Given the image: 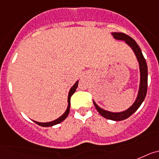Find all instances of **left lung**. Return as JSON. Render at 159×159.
Returning <instances> with one entry per match:
<instances>
[{
	"label": "left lung",
	"instance_id": "8db88e82",
	"mask_svg": "<svg viewBox=\"0 0 159 159\" xmlns=\"http://www.w3.org/2000/svg\"><path fill=\"white\" fill-rule=\"evenodd\" d=\"M114 39L118 41H124L126 45L130 47L133 52L134 53L138 62L139 65V72H140V83H139V92H138L137 98L135 99L134 102L129 106L127 110L121 111V112H111L109 110H106L104 109L101 108L98 105L93 102L95 108L97 109L98 112L101 115L107 118V119L113 120V121H122L126 119L131 116L139 108V106L142 105L143 102L146 98V92H147V78H148V70H147V65L146 61L143 57L142 50L140 47L132 38L129 37L123 33H111Z\"/></svg>",
	"mask_w": 159,
	"mask_h": 159
}]
</instances>
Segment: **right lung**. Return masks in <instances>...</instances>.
<instances>
[{"label":"right lung","instance_id":"obj_1","mask_svg":"<svg viewBox=\"0 0 159 159\" xmlns=\"http://www.w3.org/2000/svg\"><path fill=\"white\" fill-rule=\"evenodd\" d=\"M78 80L76 81L74 85L70 88V91H69V94H68V106H67V109L65 111L64 114H62L61 116H60L58 118H57V119L53 120L52 121H49V122H39V121H34L35 123H37L38 125H41V126H44V127H49V126H53V125H57V124H59L60 122L64 121L66 118H67V116L69 115V113H70V98L71 96L74 93V92L76 91V89L78 88Z\"/></svg>","mask_w":159,"mask_h":159}]
</instances>
